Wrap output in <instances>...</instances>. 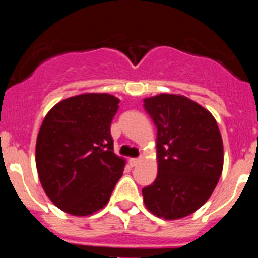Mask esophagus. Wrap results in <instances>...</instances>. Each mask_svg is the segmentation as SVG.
<instances>
[{
	"label": "esophagus",
	"mask_w": 258,
	"mask_h": 258,
	"mask_svg": "<svg viewBox=\"0 0 258 258\" xmlns=\"http://www.w3.org/2000/svg\"><path fill=\"white\" fill-rule=\"evenodd\" d=\"M140 161H141L140 157H133V159L129 160V164H131V166H137L138 164H140Z\"/></svg>",
	"instance_id": "obj_1"
}]
</instances>
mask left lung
Listing matches in <instances>:
<instances>
[{
	"label": "left lung",
	"mask_w": 258,
	"mask_h": 258,
	"mask_svg": "<svg viewBox=\"0 0 258 258\" xmlns=\"http://www.w3.org/2000/svg\"><path fill=\"white\" fill-rule=\"evenodd\" d=\"M143 107L157 127V175L142 190L157 217H186L209 199L223 168V145L209 111L183 95L146 98Z\"/></svg>",
	"instance_id": "obj_1"
}]
</instances>
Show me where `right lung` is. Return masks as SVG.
Listing matches in <instances>:
<instances>
[{"instance_id": "1", "label": "right lung", "mask_w": 258, "mask_h": 258, "mask_svg": "<svg viewBox=\"0 0 258 258\" xmlns=\"http://www.w3.org/2000/svg\"><path fill=\"white\" fill-rule=\"evenodd\" d=\"M117 98L86 93L59 102L45 116L36 142L38 178L49 199L72 216L103 208L125 160L113 152L111 122Z\"/></svg>"}]
</instances>
